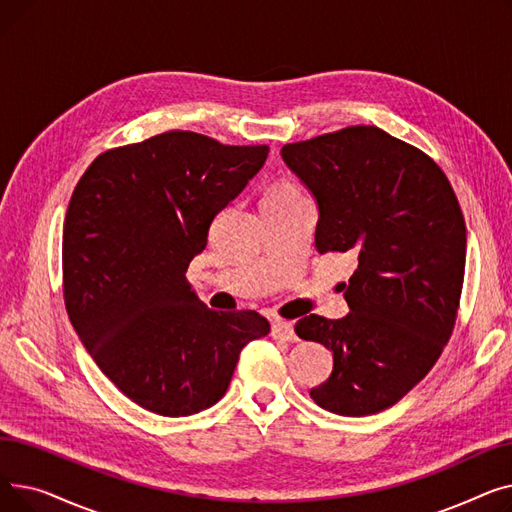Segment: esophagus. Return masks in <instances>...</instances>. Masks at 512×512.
I'll return each instance as SVG.
<instances>
[{"mask_svg": "<svg viewBox=\"0 0 512 512\" xmlns=\"http://www.w3.org/2000/svg\"><path fill=\"white\" fill-rule=\"evenodd\" d=\"M272 336L274 338H282V340H288V342H297V334H294V326L290 324V321H282V319H276L272 324Z\"/></svg>", "mask_w": 512, "mask_h": 512, "instance_id": "34e87169", "label": "esophagus"}]
</instances>
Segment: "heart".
<instances>
[{
	"mask_svg": "<svg viewBox=\"0 0 512 512\" xmlns=\"http://www.w3.org/2000/svg\"><path fill=\"white\" fill-rule=\"evenodd\" d=\"M297 195V188L290 186V184H278L274 188H270V193L265 195V199H278V197H292Z\"/></svg>",
	"mask_w": 512,
	"mask_h": 512,
	"instance_id": "b5f03b06",
	"label": "heart"
}]
</instances>
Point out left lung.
Masks as SVG:
<instances>
[{
  "label": "left lung",
  "mask_w": 512,
  "mask_h": 512,
  "mask_svg": "<svg viewBox=\"0 0 512 512\" xmlns=\"http://www.w3.org/2000/svg\"><path fill=\"white\" fill-rule=\"evenodd\" d=\"M288 170L315 199L317 253L353 251L351 313L303 317L294 332L334 355L311 398L342 417L380 413L429 373L459 307L467 230L444 172L375 126L284 145Z\"/></svg>",
  "instance_id": "obj_1"
}]
</instances>
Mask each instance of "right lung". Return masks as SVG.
<instances>
[{
    "label": "right lung",
    "mask_w": 512,
    "mask_h": 512,
    "mask_svg": "<svg viewBox=\"0 0 512 512\" xmlns=\"http://www.w3.org/2000/svg\"><path fill=\"white\" fill-rule=\"evenodd\" d=\"M267 153L170 130L105 151L74 188L62 242L68 317L105 378L151 413L209 409L242 346L270 334L255 311L209 309L184 278Z\"/></svg>",
    "instance_id": "add662e5"
}]
</instances>
